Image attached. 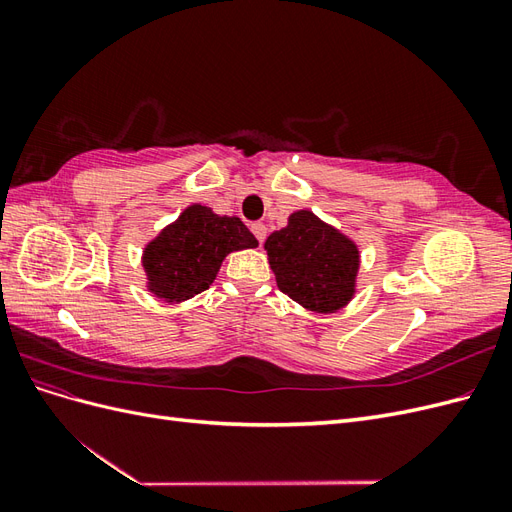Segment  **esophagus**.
Returning <instances> with one entry per match:
<instances>
[{"label":"esophagus","instance_id":"obj_1","mask_svg":"<svg viewBox=\"0 0 512 512\" xmlns=\"http://www.w3.org/2000/svg\"><path fill=\"white\" fill-rule=\"evenodd\" d=\"M252 232H254V237L258 239V243H262V241L267 239V226H265V224L254 222V224H252Z\"/></svg>","mask_w":512,"mask_h":512}]
</instances>
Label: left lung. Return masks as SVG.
I'll use <instances>...</instances> for the list:
<instances>
[{
  "label": "left lung",
  "mask_w": 512,
  "mask_h": 512,
  "mask_svg": "<svg viewBox=\"0 0 512 512\" xmlns=\"http://www.w3.org/2000/svg\"><path fill=\"white\" fill-rule=\"evenodd\" d=\"M265 250L277 288L292 301L322 314L350 301L359 252L314 213H292L286 228L271 232Z\"/></svg>",
  "instance_id": "obj_1"
}]
</instances>
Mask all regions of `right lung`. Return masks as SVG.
<instances>
[{
	"label": "right lung",
	"mask_w": 512,
	"mask_h": 512,
	"mask_svg": "<svg viewBox=\"0 0 512 512\" xmlns=\"http://www.w3.org/2000/svg\"><path fill=\"white\" fill-rule=\"evenodd\" d=\"M256 245L239 218L192 205L147 245L143 265L151 292L168 303L190 299L213 284L226 254Z\"/></svg>",
	"instance_id": "right-lung-1"
}]
</instances>
